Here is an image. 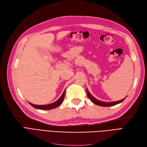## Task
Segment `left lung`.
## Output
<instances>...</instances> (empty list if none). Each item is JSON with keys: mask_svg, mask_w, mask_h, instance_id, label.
<instances>
[{"mask_svg": "<svg viewBox=\"0 0 147 147\" xmlns=\"http://www.w3.org/2000/svg\"><path fill=\"white\" fill-rule=\"evenodd\" d=\"M86 91H87V94L89 98L90 99V100L93 102V103L97 105H99V106H102V107H110V106H113L117 104H118L119 103H121L122 102L125 98L123 99L122 100H120L118 101H115V102H104V101H101L99 100H97V99H96L94 97H93L90 93V92L88 91V90L86 89Z\"/></svg>", "mask_w": 147, "mask_h": 147, "instance_id": "8db88e82", "label": "left lung"}]
</instances>
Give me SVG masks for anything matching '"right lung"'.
Listing matches in <instances>:
<instances>
[{
	"mask_svg": "<svg viewBox=\"0 0 147 147\" xmlns=\"http://www.w3.org/2000/svg\"><path fill=\"white\" fill-rule=\"evenodd\" d=\"M64 96H65V91H64V92L63 93V94L61 96L60 98L56 100V102H53L52 104H47V105H34L31 103H29V104L30 105H32L33 107L37 109H40V110H50V109H55L56 107H57L63 101L64 99Z\"/></svg>",
	"mask_w": 147,
	"mask_h": 147,
	"instance_id": "obj_1",
	"label": "right lung"
}]
</instances>
